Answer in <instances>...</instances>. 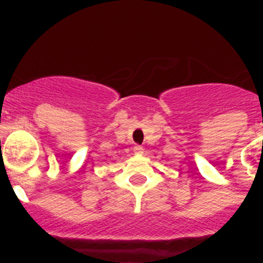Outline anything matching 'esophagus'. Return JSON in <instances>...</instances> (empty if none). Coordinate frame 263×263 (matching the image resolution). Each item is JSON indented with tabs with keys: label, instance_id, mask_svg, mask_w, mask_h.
<instances>
[{
	"label": "esophagus",
	"instance_id": "esophagus-1",
	"mask_svg": "<svg viewBox=\"0 0 263 263\" xmlns=\"http://www.w3.org/2000/svg\"><path fill=\"white\" fill-rule=\"evenodd\" d=\"M134 152L142 153V152H143V147H142V146H135V147H134Z\"/></svg>",
	"mask_w": 263,
	"mask_h": 263
}]
</instances>
